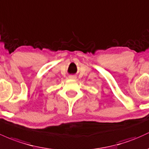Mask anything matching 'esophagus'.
Segmentation results:
<instances>
[{
    "label": "esophagus",
    "instance_id": "obj_1",
    "mask_svg": "<svg viewBox=\"0 0 149 149\" xmlns=\"http://www.w3.org/2000/svg\"><path fill=\"white\" fill-rule=\"evenodd\" d=\"M68 78H69V79H75V78H76V77L75 76H68Z\"/></svg>",
    "mask_w": 149,
    "mask_h": 149
}]
</instances>
